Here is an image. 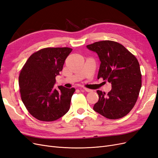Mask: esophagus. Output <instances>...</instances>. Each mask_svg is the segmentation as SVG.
<instances>
[{"mask_svg":"<svg viewBox=\"0 0 158 158\" xmlns=\"http://www.w3.org/2000/svg\"><path fill=\"white\" fill-rule=\"evenodd\" d=\"M85 92H92V89H88V88H83Z\"/></svg>","mask_w":158,"mask_h":158,"instance_id":"obj_1","label":"esophagus"}]
</instances>
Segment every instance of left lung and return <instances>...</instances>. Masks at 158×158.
I'll return each mask as SVG.
<instances>
[{"mask_svg": "<svg viewBox=\"0 0 158 158\" xmlns=\"http://www.w3.org/2000/svg\"><path fill=\"white\" fill-rule=\"evenodd\" d=\"M86 47L96 52L101 62L98 78L108 81L112 87L107 94L97 91L99 100L94 110L109 119L125 117L135 106L141 88L139 63L135 56L117 42L102 41Z\"/></svg>", "mask_w": 158, "mask_h": 158, "instance_id": "1", "label": "left lung"}]
</instances>
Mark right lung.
I'll return each instance as SVG.
<instances>
[{"mask_svg": "<svg viewBox=\"0 0 158 158\" xmlns=\"http://www.w3.org/2000/svg\"><path fill=\"white\" fill-rule=\"evenodd\" d=\"M72 51L69 47L43 49L32 54L23 66L19 76L21 98L38 120L53 121L69 111L75 89L60 85L56 89L54 85Z\"/></svg>", "mask_w": 158, "mask_h": 158, "instance_id": "right-lung-1", "label": "right lung"}]
</instances>
